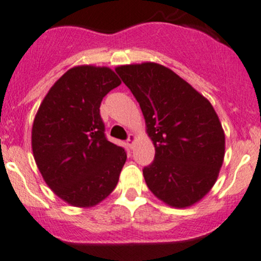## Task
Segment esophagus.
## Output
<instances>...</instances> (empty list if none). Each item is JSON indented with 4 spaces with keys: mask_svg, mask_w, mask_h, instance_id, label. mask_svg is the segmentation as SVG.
Instances as JSON below:
<instances>
[{
    "mask_svg": "<svg viewBox=\"0 0 261 261\" xmlns=\"http://www.w3.org/2000/svg\"><path fill=\"white\" fill-rule=\"evenodd\" d=\"M134 141H135V135H133V134H130V135L127 136V140H126V144H127L130 147H133Z\"/></svg>",
    "mask_w": 261,
    "mask_h": 261,
    "instance_id": "1",
    "label": "esophagus"
}]
</instances>
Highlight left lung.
I'll return each instance as SVG.
<instances>
[{
  "label": "left lung",
  "mask_w": 261,
  "mask_h": 261,
  "mask_svg": "<svg viewBox=\"0 0 261 261\" xmlns=\"http://www.w3.org/2000/svg\"><path fill=\"white\" fill-rule=\"evenodd\" d=\"M138 100L155 158L142 169L151 193L186 207L202 199L223 165L225 135L206 98L170 68L152 62L117 67Z\"/></svg>",
  "instance_id": "left-lung-1"
}]
</instances>
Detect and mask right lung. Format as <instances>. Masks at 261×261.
Returning a JSON list of instances; mask_svg holds the SVG:
<instances>
[{"instance_id":"obj_1","label":"right lung","mask_w":261,"mask_h":261,"mask_svg":"<svg viewBox=\"0 0 261 261\" xmlns=\"http://www.w3.org/2000/svg\"><path fill=\"white\" fill-rule=\"evenodd\" d=\"M120 84L108 67H73L55 82L35 117L38 170L51 190L73 206L98 204L117 185L127 156L106 138L100 105Z\"/></svg>"}]
</instances>
